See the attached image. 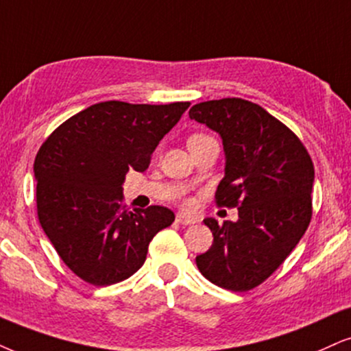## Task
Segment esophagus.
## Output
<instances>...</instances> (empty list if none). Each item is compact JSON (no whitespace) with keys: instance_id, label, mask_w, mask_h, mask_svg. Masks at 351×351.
I'll return each mask as SVG.
<instances>
[{"instance_id":"esophagus-1","label":"esophagus","mask_w":351,"mask_h":351,"mask_svg":"<svg viewBox=\"0 0 351 351\" xmlns=\"http://www.w3.org/2000/svg\"><path fill=\"white\" fill-rule=\"evenodd\" d=\"M176 221L179 223V224H184V226H189V224H195L197 223V218H193V216H187V215H184V213H177Z\"/></svg>"}]
</instances>
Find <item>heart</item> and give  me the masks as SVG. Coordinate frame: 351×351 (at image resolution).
I'll list each match as a JSON object with an SVG mask.
<instances>
[{
    "mask_svg": "<svg viewBox=\"0 0 351 351\" xmlns=\"http://www.w3.org/2000/svg\"><path fill=\"white\" fill-rule=\"evenodd\" d=\"M203 138H208V135H203V133H195V135H192V136H190V138H189L187 145H189V143H193V141L203 140ZM185 205H187V206H190V205H192V200H185Z\"/></svg>",
    "mask_w": 351,
    "mask_h": 351,
    "instance_id": "1",
    "label": "heart"
}]
</instances>
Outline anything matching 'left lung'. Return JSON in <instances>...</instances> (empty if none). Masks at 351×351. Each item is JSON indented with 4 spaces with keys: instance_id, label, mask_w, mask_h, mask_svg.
I'll return each instance as SVG.
<instances>
[{
    "instance_id": "8db88e82",
    "label": "left lung",
    "mask_w": 351,
    "mask_h": 351,
    "mask_svg": "<svg viewBox=\"0 0 351 351\" xmlns=\"http://www.w3.org/2000/svg\"><path fill=\"white\" fill-rule=\"evenodd\" d=\"M189 115L221 136L226 167L215 198L239 211L236 223L203 219L213 244L197 255V267L216 287L249 291L285 262L309 226L313 159L287 125L244 99L195 104Z\"/></svg>"
}]
</instances>
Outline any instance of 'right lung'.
I'll return each instance as SVG.
<instances>
[{
    "mask_svg": "<svg viewBox=\"0 0 351 351\" xmlns=\"http://www.w3.org/2000/svg\"><path fill=\"white\" fill-rule=\"evenodd\" d=\"M189 106L99 102L43 141L34 162L38 221L81 280L96 287L127 280L145 263L151 239L176 219L166 206L128 210L122 185L130 169H148Z\"/></svg>",
    "mask_w": 351,
    "mask_h": 351,
    "instance_id": "1",
    "label": "right lung"
}]
</instances>
